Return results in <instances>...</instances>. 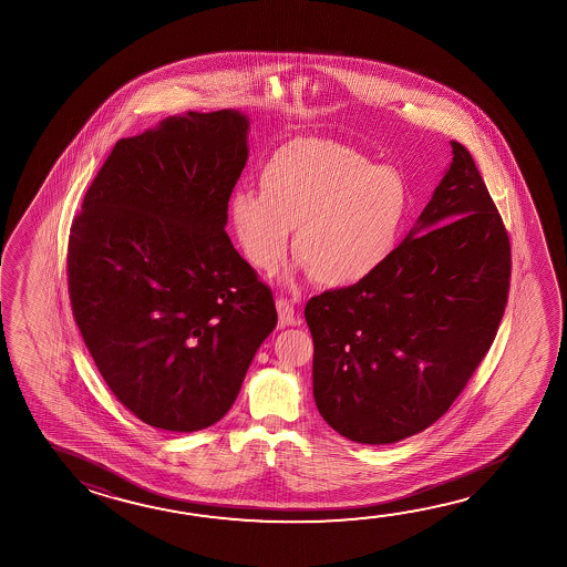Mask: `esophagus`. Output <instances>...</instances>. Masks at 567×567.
Here are the masks:
<instances>
[{
    "label": "esophagus",
    "instance_id": "esophagus-1",
    "mask_svg": "<svg viewBox=\"0 0 567 567\" xmlns=\"http://www.w3.org/2000/svg\"><path fill=\"white\" fill-rule=\"evenodd\" d=\"M277 312H279V327H295L300 322V318H298L297 312H295V307L288 302L287 298H279L277 300Z\"/></svg>",
    "mask_w": 567,
    "mask_h": 567
}]
</instances>
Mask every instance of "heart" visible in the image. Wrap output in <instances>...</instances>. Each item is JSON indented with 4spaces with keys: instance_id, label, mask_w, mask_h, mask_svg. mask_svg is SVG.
Returning a JSON list of instances; mask_svg holds the SVG:
<instances>
[{
    "instance_id": "obj_1",
    "label": "heart",
    "mask_w": 567,
    "mask_h": 567,
    "mask_svg": "<svg viewBox=\"0 0 567 567\" xmlns=\"http://www.w3.org/2000/svg\"><path fill=\"white\" fill-rule=\"evenodd\" d=\"M259 189L230 197L229 225L262 272L279 269L297 227L295 270L315 272L324 287L362 285L396 255L410 210L406 183L347 145L290 141L262 165Z\"/></svg>"
}]
</instances>
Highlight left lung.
Listing matches in <instances>:
<instances>
[{"instance_id":"8db88e82","label":"left lung","mask_w":567,"mask_h":567,"mask_svg":"<svg viewBox=\"0 0 567 567\" xmlns=\"http://www.w3.org/2000/svg\"><path fill=\"white\" fill-rule=\"evenodd\" d=\"M384 269L305 308L320 416L358 444L426 430L492 347L509 288V239L464 145Z\"/></svg>"}]
</instances>
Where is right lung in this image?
I'll use <instances>...</instances> for the list:
<instances>
[{"mask_svg": "<svg viewBox=\"0 0 567 567\" xmlns=\"http://www.w3.org/2000/svg\"><path fill=\"white\" fill-rule=\"evenodd\" d=\"M237 110L173 115L117 141L71 225V308L141 422L197 432L229 412L277 308L227 227L249 159Z\"/></svg>", "mask_w": 567, "mask_h": 567, "instance_id": "right-lung-1", "label": "right lung"}]
</instances>
